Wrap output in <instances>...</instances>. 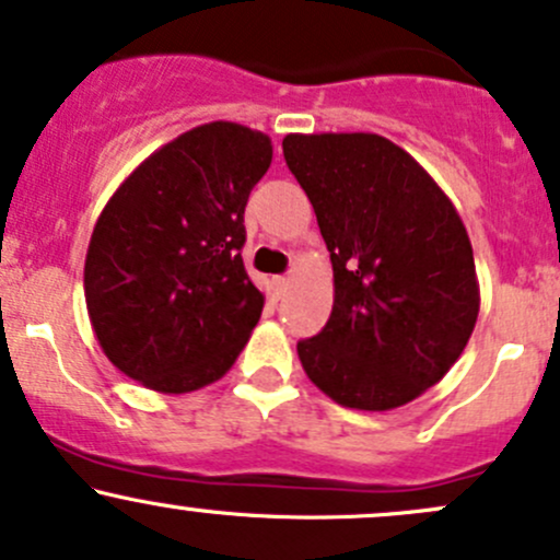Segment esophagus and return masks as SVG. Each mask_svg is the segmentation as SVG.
<instances>
[{"label":"esophagus","instance_id":"34e87169","mask_svg":"<svg viewBox=\"0 0 560 560\" xmlns=\"http://www.w3.org/2000/svg\"><path fill=\"white\" fill-rule=\"evenodd\" d=\"M270 284H273V290H276V294H284L287 290H290V276H273V281H270Z\"/></svg>","mask_w":560,"mask_h":560}]
</instances>
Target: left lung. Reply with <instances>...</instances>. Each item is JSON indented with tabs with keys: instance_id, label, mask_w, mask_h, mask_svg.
<instances>
[{
	"instance_id": "obj_1",
	"label": "left lung",
	"mask_w": 560,
	"mask_h": 560,
	"mask_svg": "<svg viewBox=\"0 0 560 560\" xmlns=\"http://www.w3.org/2000/svg\"><path fill=\"white\" fill-rule=\"evenodd\" d=\"M281 149L335 270L329 322L298 342L303 370L342 407H404L452 370L476 327L468 231L433 177L383 135H287Z\"/></svg>"
}]
</instances>
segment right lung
<instances>
[{
  "label": "right lung",
  "mask_w": 560,
  "mask_h": 560,
  "mask_svg": "<svg viewBox=\"0 0 560 560\" xmlns=\"http://www.w3.org/2000/svg\"><path fill=\"white\" fill-rule=\"evenodd\" d=\"M268 135L210 121L151 153L92 231L84 300L110 364L159 393L231 370L260 322L244 270V207L270 167Z\"/></svg>",
  "instance_id": "1"
}]
</instances>
